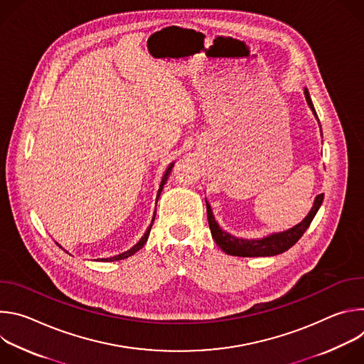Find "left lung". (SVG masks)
<instances>
[{"label":"left lung","instance_id":"left-lung-1","mask_svg":"<svg viewBox=\"0 0 364 364\" xmlns=\"http://www.w3.org/2000/svg\"><path fill=\"white\" fill-rule=\"evenodd\" d=\"M304 95H305L308 107L311 108V111H313V114L318 119L317 112H316L314 105H313V100H311L306 87L304 89ZM323 200H324V194H318L314 200L313 207H311L309 213L306 215V218L301 223H298L296 226H294V228H291L285 232L272 233V235H269L267 237H262V239H240V237H236V236L222 230V228L218 225V222L213 216L210 204L207 203V200H205L207 220H209L210 232H212V236H213L215 242L228 255L242 256V257L275 256V255H279V253L288 250L289 247H292L299 240V237L305 233V230L309 228L311 222H313L314 216L317 215L320 205L323 204Z\"/></svg>","mask_w":364,"mask_h":364}]
</instances>
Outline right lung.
Segmentation results:
<instances>
[{"label":"right lung","instance_id":"right-lung-1","mask_svg":"<svg viewBox=\"0 0 364 364\" xmlns=\"http://www.w3.org/2000/svg\"><path fill=\"white\" fill-rule=\"evenodd\" d=\"M173 166H174V163H171L170 166H168V168L166 170V173H164V176H163V178H161V184H160V188H159V193H157V200H159V197H160V194H161V191H163V187H164V184L167 183V178H168V176H170V173H171V168H173ZM154 219H155V215H154V218H152V220H151V225L148 226V229H146V232L144 233V236L139 239V242H136L131 249H128L127 252H124V253H119V255H115V256H111V257H102L100 261L102 262H114V261H121V259H125V257H129V256H132L135 252H138L144 245H145V242H146V239H148V236H149V230H151V226H152V222H154ZM59 245V243H58Z\"/></svg>","mask_w":364,"mask_h":364}]
</instances>
